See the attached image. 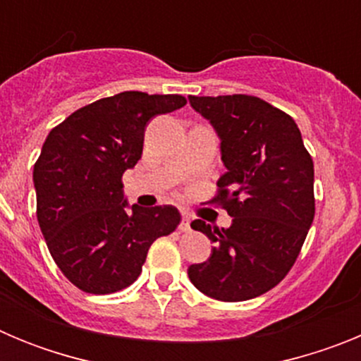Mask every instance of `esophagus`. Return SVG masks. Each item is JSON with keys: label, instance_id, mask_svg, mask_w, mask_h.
<instances>
[{"label": "esophagus", "instance_id": "esophagus-1", "mask_svg": "<svg viewBox=\"0 0 361 361\" xmlns=\"http://www.w3.org/2000/svg\"><path fill=\"white\" fill-rule=\"evenodd\" d=\"M178 229L183 233H188L191 231V226H190V216H183V222H180V226H178Z\"/></svg>", "mask_w": 361, "mask_h": 361}]
</instances>
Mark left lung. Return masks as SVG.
Wrapping results in <instances>:
<instances>
[{"label": "left lung", "mask_w": 361, "mask_h": 361, "mask_svg": "<svg viewBox=\"0 0 361 361\" xmlns=\"http://www.w3.org/2000/svg\"><path fill=\"white\" fill-rule=\"evenodd\" d=\"M191 106L220 137L228 168L216 195L233 216L228 229L197 219L191 228L213 242L212 257L188 267L191 283L222 302L273 289L298 258L314 219V166L286 111L255 95H190Z\"/></svg>", "instance_id": "left-lung-1"}]
</instances>
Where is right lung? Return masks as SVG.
<instances>
[{"mask_svg": "<svg viewBox=\"0 0 361 361\" xmlns=\"http://www.w3.org/2000/svg\"><path fill=\"white\" fill-rule=\"evenodd\" d=\"M184 104L177 94L121 92L50 130L34 164L37 222L54 262L81 291L128 288L149 245L180 222L173 206L126 212L123 173L141 159L148 121Z\"/></svg>", "mask_w": 361, "mask_h": 361, "instance_id": "1", "label": "right lung"}]
</instances>
